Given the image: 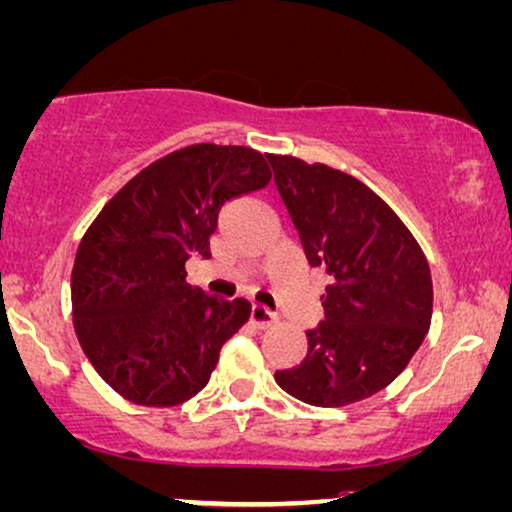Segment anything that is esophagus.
Here are the masks:
<instances>
[{"mask_svg":"<svg viewBox=\"0 0 512 512\" xmlns=\"http://www.w3.org/2000/svg\"><path fill=\"white\" fill-rule=\"evenodd\" d=\"M249 318H251V323H254L256 327H261V330H266V327H270L277 320L273 313L266 311V308H263V306H256V304L251 306Z\"/></svg>","mask_w":512,"mask_h":512,"instance_id":"obj_1","label":"esophagus"}]
</instances>
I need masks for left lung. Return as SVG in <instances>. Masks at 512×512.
<instances>
[{
    "label": "left lung",
    "mask_w": 512,
    "mask_h": 512,
    "mask_svg": "<svg viewBox=\"0 0 512 512\" xmlns=\"http://www.w3.org/2000/svg\"><path fill=\"white\" fill-rule=\"evenodd\" d=\"M301 249L323 268L325 320L308 353L275 382L320 408L363 401L401 375L432 323V275L420 244L361 180L325 163L266 154Z\"/></svg>",
    "instance_id": "1"
}]
</instances>
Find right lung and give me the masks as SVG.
Returning <instances> with one entry per match:
<instances>
[{
	"label": "right lung",
	"mask_w": 512,
	"mask_h": 512,
	"mask_svg": "<svg viewBox=\"0 0 512 512\" xmlns=\"http://www.w3.org/2000/svg\"><path fill=\"white\" fill-rule=\"evenodd\" d=\"M268 182L256 149L189 144L140 170L87 227L71 273L73 327L123 399L168 408L206 387L251 304L189 287L185 261L208 258L225 201Z\"/></svg>",
	"instance_id": "add662e5"
}]
</instances>
